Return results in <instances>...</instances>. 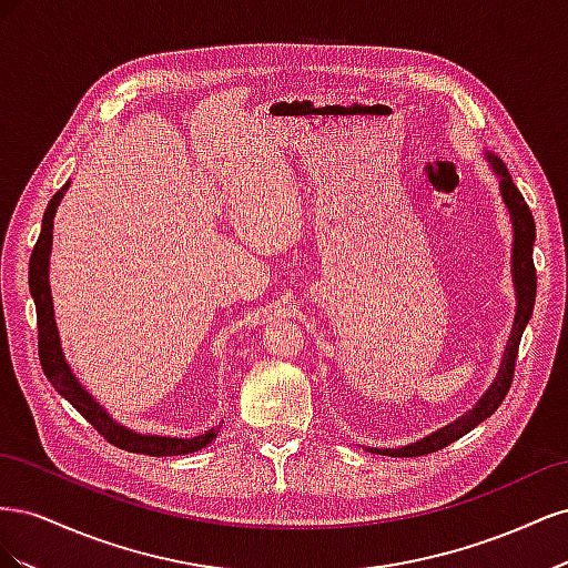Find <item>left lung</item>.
I'll list each match as a JSON object with an SVG mask.
<instances>
[{
    "instance_id": "8db88e82",
    "label": "left lung",
    "mask_w": 568,
    "mask_h": 568,
    "mask_svg": "<svg viewBox=\"0 0 568 568\" xmlns=\"http://www.w3.org/2000/svg\"><path fill=\"white\" fill-rule=\"evenodd\" d=\"M486 159L493 168V173L500 178V194L505 199V205L511 217V227H514V248H511V280H514V291H517V315H514V324H511V334L507 341V348L503 355V365L497 369L495 382L490 384V388L480 395V400L462 415L459 419H455L453 424L438 428L432 436H426L417 443L403 445V448H367L372 453H382L388 457H422L428 453L443 450L445 445L455 443L457 438H462L464 434H469L474 426H478L480 422H486L493 412L503 405L505 395L511 386V376H514V365H517V353H519V343L524 336L526 324L532 315V305H536V286H538V277H536V265H532V244H536V220L530 215V209L526 205L521 192L514 184L507 165L493 156V153H486Z\"/></svg>"
}]
</instances>
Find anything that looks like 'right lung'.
Returning <instances> with one entry per match:
<instances>
[{"label":"right lung","mask_w":568,"mask_h":568,"mask_svg":"<svg viewBox=\"0 0 568 568\" xmlns=\"http://www.w3.org/2000/svg\"><path fill=\"white\" fill-rule=\"evenodd\" d=\"M71 182H65L59 192L51 196L44 217H42V232L38 236V244L32 248L30 255V272H28V284H30V296L36 301V311H38V346H40V365L47 374V379L51 382L63 398L71 403L80 415L88 419L97 432L104 436L109 443H113L115 448L128 450V453H140V455H151V457H170V455H186V453H196L209 445L217 432V428H211L201 436L194 438H170V436H144V434H134L130 428L120 426L109 412L101 407L92 395L84 390V386L78 382V376L73 369L68 367L63 348H61V338L59 329L54 322V305H51V291H49V253H51V230H54V213L59 209V203L65 194V189Z\"/></svg>","instance_id":"add662e5"}]
</instances>
